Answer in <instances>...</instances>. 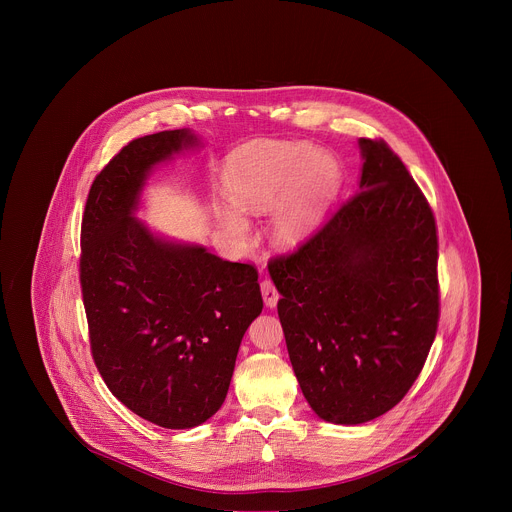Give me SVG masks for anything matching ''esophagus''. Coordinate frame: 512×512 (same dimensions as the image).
<instances>
[{"instance_id":"34e87169","label":"esophagus","mask_w":512,"mask_h":512,"mask_svg":"<svg viewBox=\"0 0 512 512\" xmlns=\"http://www.w3.org/2000/svg\"><path fill=\"white\" fill-rule=\"evenodd\" d=\"M261 294H263V302L267 308H275L277 300H279V291L275 289V285L269 279L261 281Z\"/></svg>"}]
</instances>
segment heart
Masks as SVG:
<instances>
[{
	"mask_svg": "<svg viewBox=\"0 0 512 512\" xmlns=\"http://www.w3.org/2000/svg\"><path fill=\"white\" fill-rule=\"evenodd\" d=\"M223 186L237 208L221 212V225L231 237L249 235L241 212L271 210L273 243L294 247L320 225L338 186V164L328 152L308 143L259 139L227 158Z\"/></svg>",
	"mask_w": 512,
	"mask_h": 512,
	"instance_id": "heart-1",
	"label": "heart"
}]
</instances>
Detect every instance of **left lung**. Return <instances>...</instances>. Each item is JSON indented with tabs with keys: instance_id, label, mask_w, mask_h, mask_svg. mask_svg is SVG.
I'll return each mask as SVG.
<instances>
[{
	"instance_id": "obj_1",
	"label": "left lung",
	"mask_w": 512,
	"mask_h": 512,
	"mask_svg": "<svg viewBox=\"0 0 512 512\" xmlns=\"http://www.w3.org/2000/svg\"><path fill=\"white\" fill-rule=\"evenodd\" d=\"M356 194L269 263L291 367L314 413L358 425L419 377L440 318L433 212L381 139H358Z\"/></svg>"
}]
</instances>
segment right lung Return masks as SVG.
<instances>
[{
	"label": "right lung",
	"instance_id": "obj_1",
	"mask_svg": "<svg viewBox=\"0 0 512 512\" xmlns=\"http://www.w3.org/2000/svg\"><path fill=\"white\" fill-rule=\"evenodd\" d=\"M196 145L190 129L129 141L95 178L81 227L97 369L127 409L168 429L221 409L241 340L263 310L253 265L162 237L135 216L154 168Z\"/></svg>",
	"mask_w": 512,
	"mask_h": 512
}]
</instances>
